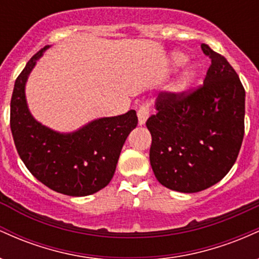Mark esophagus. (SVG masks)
Returning <instances> with one entry per match:
<instances>
[{"label": "esophagus", "mask_w": 259, "mask_h": 259, "mask_svg": "<svg viewBox=\"0 0 259 259\" xmlns=\"http://www.w3.org/2000/svg\"><path fill=\"white\" fill-rule=\"evenodd\" d=\"M148 114H150V106H148V103H142L138 109V118L140 125H144V124L146 123Z\"/></svg>", "instance_id": "esophagus-1"}]
</instances>
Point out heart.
Segmentation results:
<instances>
[{
  "instance_id": "heart-1",
  "label": "heart",
  "mask_w": 259,
  "mask_h": 259,
  "mask_svg": "<svg viewBox=\"0 0 259 259\" xmlns=\"http://www.w3.org/2000/svg\"><path fill=\"white\" fill-rule=\"evenodd\" d=\"M186 62V56L184 55V53L181 52H175L173 55V57H171V63H173L175 67H179V65H183L184 63ZM195 72L191 69V68H189V69H186L185 72L181 74V76L178 80L177 82V89L178 90H183V89H185L189 86L190 84L192 82V80L195 79Z\"/></svg>"
}]
</instances>
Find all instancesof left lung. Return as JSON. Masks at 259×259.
Returning <instances> with one entry per match:
<instances>
[{"mask_svg": "<svg viewBox=\"0 0 259 259\" xmlns=\"http://www.w3.org/2000/svg\"><path fill=\"white\" fill-rule=\"evenodd\" d=\"M201 49L212 61L203 84L159 92L157 113L146 121L154 177L186 194L206 190L229 173L245 134V89L239 75L206 44Z\"/></svg>", "mask_w": 259, "mask_h": 259, "instance_id": "obj_1", "label": "left lung"}]
</instances>
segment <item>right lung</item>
<instances>
[{"mask_svg": "<svg viewBox=\"0 0 259 259\" xmlns=\"http://www.w3.org/2000/svg\"><path fill=\"white\" fill-rule=\"evenodd\" d=\"M30 58L18 75L11 99V130L18 154L38 181L59 194L88 196L107 186L114 175L124 142L138 125L132 109L118 117L101 118L72 134H59L32 118L26 106L25 82L36 59Z\"/></svg>", "mask_w": 259, "mask_h": 259, "instance_id": "right-lung-1", "label": "right lung"}]
</instances>
